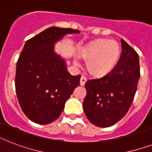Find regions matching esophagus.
Returning a JSON list of instances; mask_svg holds the SVG:
<instances>
[{
	"mask_svg": "<svg viewBox=\"0 0 152 152\" xmlns=\"http://www.w3.org/2000/svg\"><path fill=\"white\" fill-rule=\"evenodd\" d=\"M86 81H87V78L84 76H82L80 78V85L83 86L85 84Z\"/></svg>",
	"mask_w": 152,
	"mask_h": 152,
	"instance_id": "34e87169",
	"label": "esophagus"
}]
</instances>
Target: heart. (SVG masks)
<instances>
[{
    "label": "heart",
    "instance_id": "obj_1",
    "mask_svg": "<svg viewBox=\"0 0 152 152\" xmlns=\"http://www.w3.org/2000/svg\"><path fill=\"white\" fill-rule=\"evenodd\" d=\"M121 47L115 40L100 39L91 42L83 49L80 56L86 61L88 72L95 76H103L110 73L118 63ZM74 64L79 66L78 61Z\"/></svg>",
    "mask_w": 152,
    "mask_h": 152
}]
</instances>
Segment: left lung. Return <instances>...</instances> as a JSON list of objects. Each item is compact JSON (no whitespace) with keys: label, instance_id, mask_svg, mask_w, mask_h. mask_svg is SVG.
Returning <instances> with one entry per match:
<instances>
[{"label":"left lung","instance_id":"8db88e82","mask_svg":"<svg viewBox=\"0 0 152 152\" xmlns=\"http://www.w3.org/2000/svg\"><path fill=\"white\" fill-rule=\"evenodd\" d=\"M122 51L118 64L103 77L86 82L87 95L83 111L95 126H112L129 110L140 76L139 55L129 44L121 39Z\"/></svg>","mask_w":152,"mask_h":152}]
</instances>
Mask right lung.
<instances>
[{"instance_id":"add662e5","label":"right lung","mask_w":152,"mask_h":152,"mask_svg":"<svg viewBox=\"0 0 152 152\" xmlns=\"http://www.w3.org/2000/svg\"><path fill=\"white\" fill-rule=\"evenodd\" d=\"M77 30L49 27L27 40L16 64L15 91L20 107L33 122L46 125L59 118L64 104L80 85L81 76H72L54 44Z\"/></svg>"}]
</instances>
